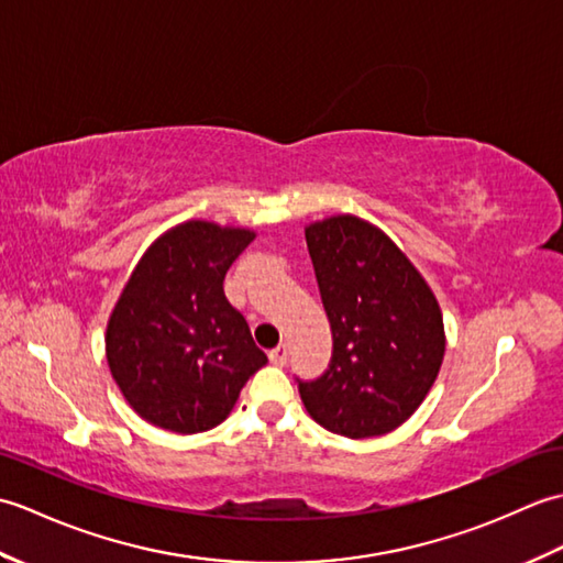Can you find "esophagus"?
<instances>
[{
	"instance_id": "obj_1",
	"label": "esophagus",
	"mask_w": 563,
	"mask_h": 563,
	"mask_svg": "<svg viewBox=\"0 0 563 563\" xmlns=\"http://www.w3.org/2000/svg\"><path fill=\"white\" fill-rule=\"evenodd\" d=\"M268 357H271V363H273V365L283 367V365H285V361H288V349H285V345H278V349H273V351L268 353Z\"/></svg>"
}]
</instances>
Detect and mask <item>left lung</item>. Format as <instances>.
<instances>
[{"label":"left lung","instance_id":"obj_1","mask_svg":"<svg viewBox=\"0 0 563 563\" xmlns=\"http://www.w3.org/2000/svg\"><path fill=\"white\" fill-rule=\"evenodd\" d=\"M333 355L300 397L314 421L351 440L391 433L423 404L445 357L433 290L391 239L355 214L305 227Z\"/></svg>","mask_w":563,"mask_h":563}]
</instances>
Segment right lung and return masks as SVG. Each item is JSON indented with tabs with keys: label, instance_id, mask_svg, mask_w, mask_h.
<instances>
[{
	"label": "right lung",
	"instance_id": "add662e5",
	"mask_svg": "<svg viewBox=\"0 0 563 563\" xmlns=\"http://www.w3.org/2000/svg\"><path fill=\"white\" fill-rule=\"evenodd\" d=\"M254 236L188 220L154 239L130 273L106 324V361L147 423L181 435L220 426L268 363L222 288Z\"/></svg>",
	"mask_w": 563,
	"mask_h": 563
}]
</instances>
